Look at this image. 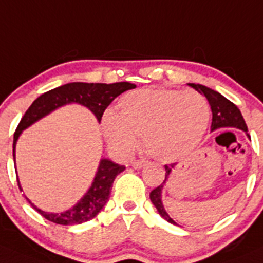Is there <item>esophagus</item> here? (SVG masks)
<instances>
[{"label": "esophagus", "mask_w": 263, "mask_h": 263, "mask_svg": "<svg viewBox=\"0 0 263 263\" xmlns=\"http://www.w3.org/2000/svg\"><path fill=\"white\" fill-rule=\"evenodd\" d=\"M147 164V161L146 160H134L133 162H132V166L134 167V169H141V167H143L144 165Z\"/></svg>", "instance_id": "1"}]
</instances>
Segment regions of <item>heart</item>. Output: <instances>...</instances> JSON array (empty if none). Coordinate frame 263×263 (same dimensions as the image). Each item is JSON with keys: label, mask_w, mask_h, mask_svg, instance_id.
Listing matches in <instances>:
<instances>
[{"label": "heart", "mask_w": 263, "mask_h": 263, "mask_svg": "<svg viewBox=\"0 0 263 263\" xmlns=\"http://www.w3.org/2000/svg\"><path fill=\"white\" fill-rule=\"evenodd\" d=\"M209 104L195 90L139 89L117 102L115 115L107 114L102 126L107 142L122 155L138 146L143 136L147 152L172 162L191 154L209 122Z\"/></svg>", "instance_id": "1"}]
</instances>
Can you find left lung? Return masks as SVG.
<instances>
[{
	"label": "left lung",
	"instance_id": "1",
	"mask_svg": "<svg viewBox=\"0 0 263 263\" xmlns=\"http://www.w3.org/2000/svg\"><path fill=\"white\" fill-rule=\"evenodd\" d=\"M189 85L191 87H194L195 90H197L199 92H201L202 96L208 99L209 104H211L212 115H213V117H212V126H211L212 132L217 129H222V127H236V129L246 132L247 136L249 137L248 127H247L246 121H244V119H242L241 112H240V109L237 108L232 102H230L229 99L224 98L223 96H221L218 91L209 89V87L204 86V85H200V84H189ZM172 167H174L173 164H172L171 166L165 165V171H166V173H165V181L162 182L160 186H157L156 189L152 190L151 194H149V199H151L152 204L156 206L157 212H159V214L162 217V218L166 219V221L171 222V223L177 224L176 222L169 217V214L166 213V211H165L164 205H162V201H161L162 187H164L167 177H169V174H171Z\"/></svg>",
	"mask_w": 263,
	"mask_h": 263
}]
</instances>
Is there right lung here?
<instances>
[{"label":"right lung","mask_w":263,"mask_h":263,"mask_svg":"<svg viewBox=\"0 0 263 263\" xmlns=\"http://www.w3.org/2000/svg\"><path fill=\"white\" fill-rule=\"evenodd\" d=\"M134 87H136V85L130 84V82H115V84L71 82V84L62 85V86L44 92L27 109V112L17 125L16 130H15L12 156L15 159V146H16L17 138L22 134V132L44 116L49 115L54 109L59 108L64 104L79 103L87 107L92 114L96 115L97 120L101 122L103 112L111 104V102L124 91L134 89ZM124 171V165H119L108 159H102L99 162L96 178H94L86 194L81 197V200L76 205H73L71 209L63 212V213H47V212L37 208L36 205L29 201V199L27 200L47 221L54 222L57 224H64V226L80 224L82 222L92 219L103 209V206L109 199L115 178L117 177V174ZM17 186H19L21 191H23L21 183H19V179H17Z\"/></svg>","instance_id":"1"}]
</instances>
